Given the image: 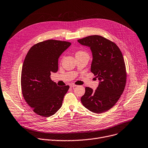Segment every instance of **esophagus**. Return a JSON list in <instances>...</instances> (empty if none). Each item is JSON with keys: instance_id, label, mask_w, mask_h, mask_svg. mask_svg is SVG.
Returning <instances> with one entry per match:
<instances>
[{"instance_id": "1", "label": "esophagus", "mask_w": 148, "mask_h": 148, "mask_svg": "<svg viewBox=\"0 0 148 148\" xmlns=\"http://www.w3.org/2000/svg\"><path fill=\"white\" fill-rule=\"evenodd\" d=\"M70 86L71 87H76V86H77V85H75V84H71Z\"/></svg>"}]
</instances>
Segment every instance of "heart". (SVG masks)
<instances>
[{
  "label": "heart",
  "mask_w": 148,
  "mask_h": 148,
  "mask_svg": "<svg viewBox=\"0 0 148 148\" xmlns=\"http://www.w3.org/2000/svg\"><path fill=\"white\" fill-rule=\"evenodd\" d=\"M77 53H86V52H84L83 51H79V52H78Z\"/></svg>",
  "instance_id": "1"
}]
</instances>
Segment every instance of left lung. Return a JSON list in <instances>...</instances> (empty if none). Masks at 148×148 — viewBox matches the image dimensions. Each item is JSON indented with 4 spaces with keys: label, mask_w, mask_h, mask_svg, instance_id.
<instances>
[{
    "label": "left lung",
    "mask_w": 148,
    "mask_h": 148,
    "mask_svg": "<svg viewBox=\"0 0 148 148\" xmlns=\"http://www.w3.org/2000/svg\"><path fill=\"white\" fill-rule=\"evenodd\" d=\"M78 42L90 47L91 72L100 81L95 91L86 87L82 103L93 112H104L114 106L125 88L127 73L123 54L115 43L101 36H87Z\"/></svg>",
    "instance_id": "left-lung-1"
}]
</instances>
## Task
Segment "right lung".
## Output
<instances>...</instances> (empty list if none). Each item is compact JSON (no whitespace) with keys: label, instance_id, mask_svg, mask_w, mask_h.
<instances>
[{"label":"right lung","instance_id":"right-lung-1","mask_svg":"<svg viewBox=\"0 0 148 148\" xmlns=\"http://www.w3.org/2000/svg\"><path fill=\"white\" fill-rule=\"evenodd\" d=\"M70 42L47 40L33 45L23 65L21 90L27 104L37 114L49 117L61 107L70 86H58L51 78L58 70V59Z\"/></svg>","mask_w":148,"mask_h":148}]
</instances>
